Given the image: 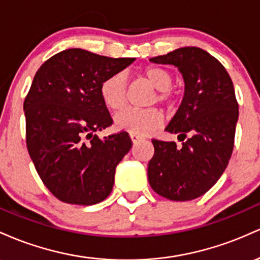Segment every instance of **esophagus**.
<instances>
[{"mask_svg":"<svg viewBox=\"0 0 260 260\" xmlns=\"http://www.w3.org/2000/svg\"><path fill=\"white\" fill-rule=\"evenodd\" d=\"M130 139H131V141L134 142V144H136V142H139V141H141V140H144V139L141 138V136L136 135V134H130Z\"/></svg>","mask_w":260,"mask_h":260,"instance_id":"esophagus-1","label":"esophagus"}]
</instances>
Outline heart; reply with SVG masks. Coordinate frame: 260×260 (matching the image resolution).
<instances>
[{"label": "heart", "mask_w": 260, "mask_h": 260, "mask_svg": "<svg viewBox=\"0 0 260 260\" xmlns=\"http://www.w3.org/2000/svg\"><path fill=\"white\" fill-rule=\"evenodd\" d=\"M142 76L157 89L153 102L161 104L173 103L176 92L172 88L173 76L161 66H148ZM101 97L104 104L113 110H119L127 102V80L121 72L110 75L101 84ZM163 124V114L156 108L151 109H125L115 116V126L136 135H148Z\"/></svg>", "instance_id": "b5f03b06"}]
</instances>
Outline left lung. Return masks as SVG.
Listing matches in <instances>:
<instances>
[{
    "mask_svg": "<svg viewBox=\"0 0 260 260\" xmlns=\"http://www.w3.org/2000/svg\"><path fill=\"white\" fill-rule=\"evenodd\" d=\"M150 61L174 65L183 76L184 97L166 131L186 141L177 147L174 141L152 140L148 182L169 200L197 199L220 179L231 158L238 120L232 80L220 61L195 46Z\"/></svg>",
    "mask_w": 260,
    "mask_h": 260,
    "instance_id": "obj_1",
    "label": "left lung"
}]
</instances>
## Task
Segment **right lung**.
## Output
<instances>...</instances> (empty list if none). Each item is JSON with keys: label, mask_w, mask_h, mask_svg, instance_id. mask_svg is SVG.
Listing matches in <instances>:
<instances>
[{"label": "right lung", "mask_w": 260, "mask_h": 260, "mask_svg": "<svg viewBox=\"0 0 260 260\" xmlns=\"http://www.w3.org/2000/svg\"><path fill=\"white\" fill-rule=\"evenodd\" d=\"M134 61L67 49L34 76L23 104L27 148L40 179L63 203L93 205L112 193L116 166L133 142L125 131L95 135L113 124L101 84Z\"/></svg>", "instance_id": "right-lung-1"}]
</instances>
